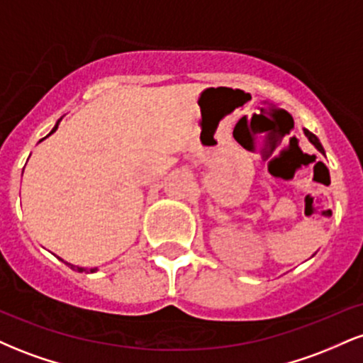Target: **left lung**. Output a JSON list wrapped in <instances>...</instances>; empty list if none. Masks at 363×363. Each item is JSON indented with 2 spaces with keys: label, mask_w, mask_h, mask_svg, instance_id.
<instances>
[{
  "label": "left lung",
  "mask_w": 363,
  "mask_h": 363,
  "mask_svg": "<svg viewBox=\"0 0 363 363\" xmlns=\"http://www.w3.org/2000/svg\"><path fill=\"white\" fill-rule=\"evenodd\" d=\"M303 133H306V136H307V138H309V141H311V143H312V145H314V147H315V148H318L320 153H324V148H323V145H320V143H319L318 136H315V135H312V133H311V131H307V129H303Z\"/></svg>",
  "instance_id": "1"
}]
</instances>
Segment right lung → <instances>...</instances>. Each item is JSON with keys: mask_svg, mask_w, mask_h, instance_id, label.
Segmentation results:
<instances>
[{"mask_svg": "<svg viewBox=\"0 0 363 363\" xmlns=\"http://www.w3.org/2000/svg\"><path fill=\"white\" fill-rule=\"evenodd\" d=\"M56 129H57V126H56V128H54V129H52V131H56ZM66 264H68V266H69V268H72V269H78V272H83V268H77V266L69 264V262H66ZM90 272H95V268H90Z\"/></svg>", "mask_w": 363, "mask_h": 363, "instance_id": "obj_1", "label": "right lung"}]
</instances>
